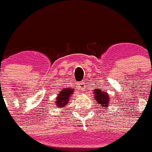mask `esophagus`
<instances>
[{
  "label": "esophagus",
  "mask_w": 152,
  "mask_h": 152,
  "mask_svg": "<svg viewBox=\"0 0 152 152\" xmlns=\"http://www.w3.org/2000/svg\"><path fill=\"white\" fill-rule=\"evenodd\" d=\"M80 88H85V83L84 82L80 83Z\"/></svg>",
  "instance_id": "esophagus-1"
}]
</instances>
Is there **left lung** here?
Instances as JSON below:
<instances>
[{
    "mask_svg": "<svg viewBox=\"0 0 152 152\" xmlns=\"http://www.w3.org/2000/svg\"><path fill=\"white\" fill-rule=\"evenodd\" d=\"M95 98H96V102H98L99 104H101L102 107L103 109H106L105 107L109 106V95L104 92H102L101 90L95 91Z\"/></svg>",
    "mask_w": 152,
    "mask_h": 152,
    "instance_id": "1",
    "label": "left lung"
}]
</instances>
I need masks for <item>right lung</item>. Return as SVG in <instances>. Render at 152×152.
Listing matches in <instances>:
<instances>
[{
    "mask_svg": "<svg viewBox=\"0 0 152 152\" xmlns=\"http://www.w3.org/2000/svg\"><path fill=\"white\" fill-rule=\"evenodd\" d=\"M73 91L72 88H65L63 91H61V93H59V95L56 98V104L59 107H63L64 105H66L67 102L69 101L70 96H72Z\"/></svg>",
    "mask_w": 152,
    "mask_h": 152,
    "instance_id": "1",
    "label": "right lung"
}]
</instances>
